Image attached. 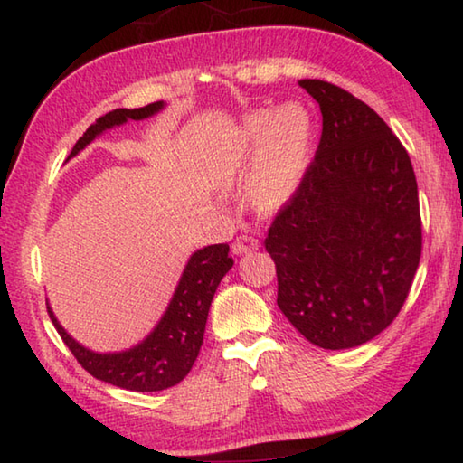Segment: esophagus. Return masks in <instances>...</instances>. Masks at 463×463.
<instances>
[{
	"label": "esophagus",
	"instance_id": "obj_1",
	"mask_svg": "<svg viewBox=\"0 0 463 463\" xmlns=\"http://www.w3.org/2000/svg\"><path fill=\"white\" fill-rule=\"evenodd\" d=\"M257 249H259V241L255 237H249V234H241V237H237V241L232 242L234 255H247V253H253Z\"/></svg>",
	"mask_w": 463,
	"mask_h": 463
}]
</instances>
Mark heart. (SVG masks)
<instances>
[{
  "label": "heart",
  "mask_w": 463,
  "mask_h": 463,
  "mask_svg": "<svg viewBox=\"0 0 463 463\" xmlns=\"http://www.w3.org/2000/svg\"><path fill=\"white\" fill-rule=\"evenodd\" d=\"M312 147V119L299 103L242 117L232 147L222 157L218 186L247 184V198L259 214H277L299 192Z\"/></svg>",
  "instance_id": "heart-1"
}]
</instances>
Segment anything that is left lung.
Wrapping results in <instances>:
<instances>
[{"label": "left lung", "mask_w": 463, "mask_h": 463, "mask_svg": "<svg viewBox=\"0 0 463 463\" xmlns=\"http://www.w3.org/2000/svg\"><path fill=\"white\" fill-rule=\"evenodd\" d=\"M299 87L317 100L322 139L265 239L277 306L316 346L354 348L409 296L421 259L417 180L407 149L366 103L326 80Z\"/></svg>", "instance_id": "1"}]
</instances>
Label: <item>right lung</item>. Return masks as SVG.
Wrapping results in <instances>:
<instances>
[{"label":"right lung","instance_id":"add662e5","mask_svg":"<svg viewBox=\"0 0 463 463\" xmlns=\"http://www.w3.org/2000/svg\"><path fill=\"white\" fill-rule=\"evenodd\" d=\"M165 107L164 100L139 109H115L99 117L97 123L82 133L72 147L71 157L85 149L92 139L107 129L119 128L129 119L141 121L154 117ZM234 265L229 245H210L198 249L188 259L174 296L162 319L144 340L121 352H92L82 346L58 322L46 301L50 319L69 350L89 374L128 391L154 392L178 384L192 371L204 340L208 309L218 283Z\"/></svg>","mask_w":463,"mask_h":463}]
</instances>
